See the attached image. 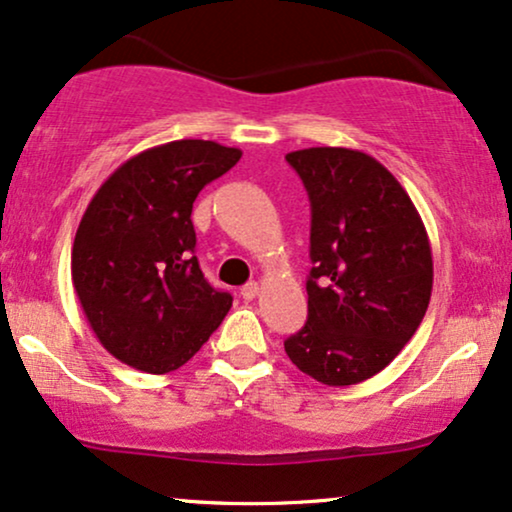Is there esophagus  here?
<instances>
[{
    "mask_svg": "<svg viewBox=\"0 0 512 512\" xmlns=\"http://www.w3.org/2000/svg\"><path fill=\"white\" fill-rule=\"evenodd\" d=\"M257 295H260V283L250 281V283H245V286L241 288V297H243V300H255Z\"/></svg>",
    "mask_w": 512,
    "mask_h": 512,
    "instance_id": "esophagus-1",
    "label": "esophagus"
}]
</instances>
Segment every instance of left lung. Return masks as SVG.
Masks as SVG:
<instances>
[{
  "label": "left lung",
  "instance_id": "8db88e82",
  "mask_svg": "<svg viewBox=\"0 0 512 512\" xmlns=\"http://www.w3.org/2000/svg\"><path fill=\"white\" fill-rule=\"evenodd\" d=\"M312 205L307 323L283 342L328 387L380 373L418 331L432 295V250L392 172L352 148L286 155Z\"/></svg>",
  "mask_w": 512,
  "mask_h": 512
}]
</instances>
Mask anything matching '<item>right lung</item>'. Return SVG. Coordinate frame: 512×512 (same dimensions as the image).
<instances>
[{"mask_svg":"<svg viewBox=\"0 0 512 512\" xmlns=\"http://www.w3.org/2000/svg\"><path fill=\"white\" fill-rule=\"evenodd\" d=\"M238 148L181 139L122 163L77 226L70 274L103 347L146 373L184 366L234 297L200 271L191 212L198 193L241 160Z\"/></svg>","mask_w":512,"mask_h":512,"instance_id":"1","label":"right lung"}]
</instances>
